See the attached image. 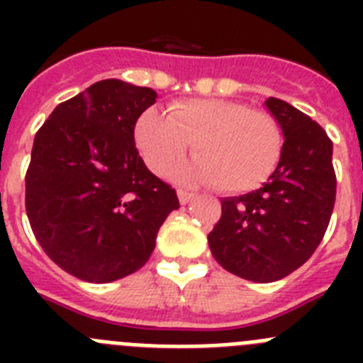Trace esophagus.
<instances>
[{
    "instance_id": "34e87169",
    "label": "esophagus",
    "mask_w": 363,
    "mask_h": 363,
    "mask_svg": "<svg viewBox=\"0 0 363 363\" xmlns=\"http://www.w3.org/2000/svg\"><path fill=\"white\" fill-rule=\"evenodd\" d=\"M192 198H194V192H189V191H184V189H178V200H179V203H182V205L189 203Z\"/></svg>"
}]
</instances>
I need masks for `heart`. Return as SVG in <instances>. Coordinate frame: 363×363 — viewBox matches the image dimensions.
<instances>
[{"label":"heart","instance_id":"1","mask_svg":"<svg viewBox=\"0 0 363 363\" xmlns=\"http://www.w3.org/2000/svg\"><path fill=\"white\" fill-rule=\"evenodd\" d=\"M136 145L156 174L178 165L191 145L194 162L182 176L242 194L274 172L284 136L269 112L234 99L191 98L172 104L167 116L147 111L136 125Z\"/></svg>","mask_w":363,"mask_h":363}]
</instances>
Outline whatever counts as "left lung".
I'll return each mask as SVG.
<instances>
[{
  "label": "left lung",
  "instance_id": "obj_1",
  "mask_svg": "<svg viewBox=\"0 0 363 363\" xmlns=\"http://www.w3.org/2000/svg\"><path fill=\"white\" fill-rule=\"evenodd\" d=\"M285 142L264 187L223 198L209 233L214 259L243 280L277 281L296 271L322 242L336 198L333 142L284 99H265Z\"/></svg>",
  "mask_w": 363,
  "mask_h": 363
}]
</instances>
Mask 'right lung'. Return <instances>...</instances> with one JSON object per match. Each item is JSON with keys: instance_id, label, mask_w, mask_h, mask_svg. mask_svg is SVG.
<instances>
[{"instance_id": "right-lung-1", "label": "right lung", "mask_w": 363, "mask_h": 363, "mask_svg": "<svg viewBox=\"0 0 363 363\" xmlns=\"http://www.w3.org/2000/svg\"><path fill=\"white\" fill-rule=\"evenodd\" d=\"M149 86L104 79L57 105L36 133L25 207L47 256L72 277L108 284L142 269L176 191L152 174L134 145Z\"/></svg>"}]
</instances>
